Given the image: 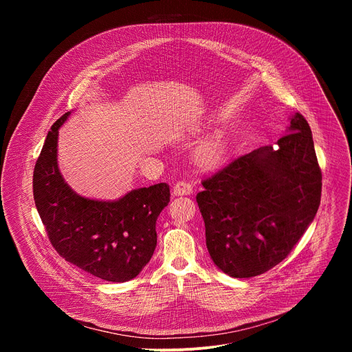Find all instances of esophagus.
I'll return each mask as SVG.
<instances>
[{
  "mask_svg": "<svg viewBox=\"0 0 352 352\" xmlns=\"http://www.w3.org/2000/svg\"><path fill=\"white\" fill-rule=\"evenodd\" d=\"M193 190L192 185L186 181H179L174 185V189H173V193L175 196H182V195H190Z\"/></svg>",
  "mask_w": 352,
  "mask_h": 352,
  "instance_id": "esophagus-1",
  "label": "esophagus"
}]
</instances>
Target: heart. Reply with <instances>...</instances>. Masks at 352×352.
Wrapping results in <instances>:
<instances>
[{
    "mask_svg": "<svg viewBox=\"0 0 352 352\" xmlns=\"http://www.w3.org/2000/svg\"><path fill=\"white\" fill-rule=\"evenodd\" d=\"M227 157V143L221 135H213L202 142L193 150V159L202 168H216L224 163Z\"/></svg>",
    "mask_w": 352,
    "mask_h": 352,
    "instance_id": "b5f03b06",
    "label": "heart"
}]
</instances>
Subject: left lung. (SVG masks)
Instances as JSON below:
<instances>
[{"label": "left lung", "instance_id": "1", "mask_svg": "<svg viewBox=\"0 0 352 352\" xmlns=\"http://www.w3.org/2000/svg\"><path fill=\"white\" fill-rule=\"evenodd\" d=\"M277 146L241 156L196 195L214 265L235 278L262 274L287 258L320 205L322 171L299 113Z\"/></svg>", "mask_w": 352, "mask_h": 352}]
</instances>
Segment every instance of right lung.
Returning <instances> with one entry per match:
<instances>
[{
	"label": "right lung",
	"mask_w": 352,
	"mask_h": 352,
	"mask_svg": "<svg viewBox=\"0 0 352 352\" xmlns=\"http://www.w3.org/2000/svg\"><path fill=\"white\" fill-rule=\"evenodd\" d=\"M65 113L48 132L33 171L36 209L50 242L69 263L106 281L125 283L152 259L156 221L170 202L166 182L126 192L116 200L80 196L58 168V129Z\"/></svg>",
	"instance_id": "obj_1"
}]
</instances>
